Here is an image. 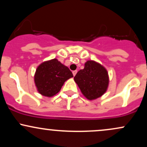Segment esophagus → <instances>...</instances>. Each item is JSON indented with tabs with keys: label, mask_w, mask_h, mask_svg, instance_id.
<instances>
[{
	"label": "esophagus",
	"mask_w": 147,
	"mask_h": 147,
	"mask_svg": "<svg viewBox=\"0 0 147 147\" xmlns=\"http://www.w3.org/2000/svg\"><path fill=\"white\" fill-rule=\"evenodd\" d=\"M77 70H74V71H72V74H73V76H75L76 74H77Z\"/></svg>",
	"instance_id": "esophagus-1"
}]
</instances>
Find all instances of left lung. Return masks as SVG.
<instances>
[{"mask_svg": "<svg viewBox=\"0 0 147 147\" xmlns=\"http://www.w3.org/2000/svg\"><path fill=\"white\" fill-rule=\"evenodd\" d=\"M74 79L83 95L90 100L101 97L109 85L107 71L94 61H88L84 68L77 72Z\"/></svg>", "mask_w": 147, "mask_h": 147, "instance_id": "8db88e82", "label": "left lung"}]
</instances>
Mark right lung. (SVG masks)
<instances>
[{
    "mask_svg": "<svg viewBox=\"0 0 147 147\" xmlns=\"http://www.w3.org/2000/svg\"><path fill=\"white\" fill-rule=\"evenodd\" d=\"M73 77L67 66L56 59L43 62L36 70L34 82L38 92L52 97L59 92L64 82Z\"/></svg>",
    "mask_w": 147,
    "mask_h": 147,
    "instance_id": "right-lung-1",
    "label": "right lung"
}]
</instances>
